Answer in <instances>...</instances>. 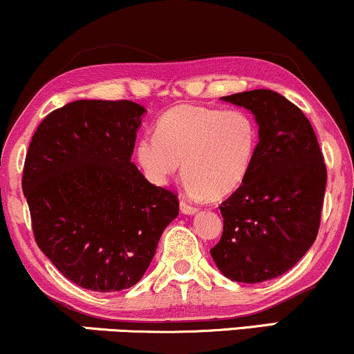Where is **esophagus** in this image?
<instances>
[{"instance_id":"1","label":"esophagus","mask_w":354,"mask_h":354,"mask_svg":"<svg viewBox=\"0 0 354 354\" xmlns=\"http://www.w3.org/2000/svg\"><path fill=\"white\" fill-rule=\"evenodd\" d=\"M180 210L184 212L185 215H194V214H197V212H198L197 207L190 205V203L185 202V201H180Z\"/></svg>"}]
</instances>
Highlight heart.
<instances>
[{"instance_id":"b5f03b06","label":"heart","mask_w":354,"mask_h":354,"mask_svg":"<svg viewBox=\"0 0 354 354\" xmlns=\"http://www.w3.org/2000/svg\"><path fill=\"white\" fill-rule=\"evenodd\" d=\"M259 140V124L248 112L182 104L160 115L156 136L142 137L136 156L156 184H165L182 162L190 194L222 198L250 174Z\"/></svg>"}]
</instances>
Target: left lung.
<instances>
[{
    "label": "left lung",
    "mask_w": 354,
    "mask_h": 354,
    "mask_svg": "<svg viewBox=\"0 0 354 354\" xmlns=\"http://www.w3.org/2000/svg\"><path fill=\"white\" fill-rule=\"evenodd\" d=\"M255 115L260 140L252 170L220 205L223 232L210 250L227 278L260 283L283 275L317 239L326 165L306 115L270 89L222 97Z\"/></svg>",
    "instance_id": "1"
}]
</instances>
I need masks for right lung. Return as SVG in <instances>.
<instances>
[{"label":"right lung","instance_id":"obj_1","mask_svg":"<svg viewBox=\"0 0 354 354\" xmlns=\"http://www.w3.org/2000/svg\"><path fill=\"white\" fill-rule=\"evenodd\" d=\"M145 109L132 101H74L36 129L23 194L37 247L73 281L120 292L144 277L178 215L174 192L131 162Z\"/></svg>","mask_w":354,"mask_h":354}]
</instances>
